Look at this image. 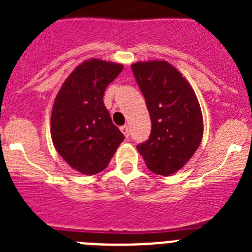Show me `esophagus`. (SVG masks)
I'll list each match as a JSON object with an SVG mask.
<instances>
[{
    "instance_id": "1",
    "label": "esophagus",
    "mask_w": 252,
    "mask_h": 252,
    "mask_svg": "<svg viewBox=\"0 0 252 252\" xmlns=\"http://www.w3.org/2000/svg\"><path fill=\"white\" fill-rule=\"evenodd\" d=\"M120 128H121L122 133H124L125 136L128 137V133H130V132H128V127H127V126H126V125H125V126H121V127H120Z\"/></svg>"
}]
</instances>
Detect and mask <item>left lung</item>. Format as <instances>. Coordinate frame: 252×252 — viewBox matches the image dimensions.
<instances>
[{"label":"left lung","instance_id":"obj_1","mask_svg":"<svg viewBox=\"0 0 252 252\" xmlns=\"http://www.w3.org/2000/svg\"><path fill=\"white\" fill-rule=\"evenodd\" d=\"M131 68L151 119L150 137L136 146L137 151L155 174L170 175L201 145V106L188 81L165 60L137 62Z\"/></svg>","mask_w":252,"mask_h":252}]
</instances>
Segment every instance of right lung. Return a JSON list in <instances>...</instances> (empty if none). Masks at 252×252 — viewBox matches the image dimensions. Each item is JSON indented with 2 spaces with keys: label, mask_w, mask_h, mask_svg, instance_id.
Returning <instances> with one entry per match:
<instances>
[{
  "label": "right lung",
  "mask_w": 252,
  "mask_h": 252,
  "mask_svg": "<svg viewBox=\"0 0 252 252\" xmlns=\"http://www.w3.org/2000/svg\"><path fill=\"white\" fill-rule=\"evenodd\" d=\"M122 69L119 63L84 60L69 74L55 97L51 140L66 164L82 174L103 170L125 139L103 103L107 86Z\"/></svg>",
  "instance_id": "1"
}]
</instances>
